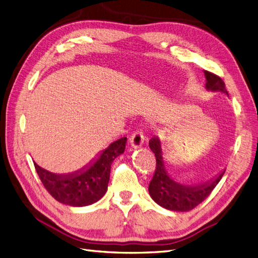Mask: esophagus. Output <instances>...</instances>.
<instances>
[{"mask_svg": "<svg viewBox=\"0 0 258 258\" xmlns=\"http://www.w3.org/2000/svg\"><path fill=\"white\" fill-rule=\"evenodd\" d=\"M144 134L142 132V130H136L134 134L131 135L130 137V143H131V146L134 149H137V148H140V146L143 144L144 142Z\"/></svg>", "mask_w": 258, "mask_h": 258, "instance_id": "obj_1", "label": "esophagus"}]
</instances>
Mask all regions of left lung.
<instances>
[{
	"label": "left lung",
	"mask_w": 258,
	"mask_h": 258,
	"mask_svg": "<svg viewBox=\"0 0 258 258\" xmlns=\"http://www.w3.org/2000/svg\"><path fill=\"white\" fill-rule=\"evenodd\" d=\"M204 74L207 90L222 91L228 94L225 82L219 76L207 71H205ZM149 145L156 157V168L149 184V193L158 205L167 210L175 212H187L193 210L210 196L225 173L224 170L219 173L217 178L197 186L182 185L173 181L167 172L164 165L161 141L158 140V138L153 137Z\"/></svg>",
	"instance_id": "obj_1"
}]
</instances>
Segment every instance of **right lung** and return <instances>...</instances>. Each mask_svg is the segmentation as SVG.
<instances>
[{
  "label": "right lung",
  "mask_w": 258,
  "mask_h": 258,
  "mask_svg": "<svg viewBox=\"0 0 258 258\" xmlns=\"http://www.w3.org/2000/svg\"><path fill=\"white\" fill-rule=\"evenodd\" d=\"M127 138H120L104 151L97 161L85 170L69 175H55L41 168L36 163L34 168L44 187L60 203L71 206H87L99 201L107 190L110 165L123 153Z\"/></svg>",
  "instance_id": "obj_1"
}]
</instances>
